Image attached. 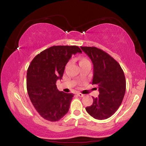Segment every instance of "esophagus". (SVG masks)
Segmentation results:
<instances>
[{"label": "esophagus", "mask_w": 146, "mask_h": 146, "mask_svg": "<svg viewBox=\"0 0 146 146\" xmlns=\"http://www.w3.org/2000/svg\"><path fill=\"white\" fill-rule=\"evenodd\" d=\"M77 95H78L79 97H83V96H84V95H83V94L80 93V92H78V93H77Z\"/></svg>", "instance_id": "obj_1"}]
</instances>
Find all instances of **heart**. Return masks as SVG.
<instances>
[{"label": "heart", "instance_id": "b5f03b06", "mask_svg": "<svg viewBox=\"0 0 146 146\" xmlns=\"http://www.w3.org/2000/svg\"><path fill=\"white\" fill-rule=\"evenodd\" d=\"M87 61H89L85 57H80V63H85V62H87Z\"/></svg>", "mask_w": 146, "mask_h": 146}]
</instances>
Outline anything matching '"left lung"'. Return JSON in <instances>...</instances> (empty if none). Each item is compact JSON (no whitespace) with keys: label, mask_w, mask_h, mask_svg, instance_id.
Here are the masks:
<instances>
[{"label":"left lung","mask_w":146,"mask_h":146,"mask_svg":"<svg viewBox=\"0 0 146 146\" xmlns=\"http://www.w3.org/2000/svg\"><path fill=\"white\" fill-rule=\"evenodd\" d=\"M94 65L92 85L99 86L98 98L85 108L98 120L110 117L119 108L126 92V78L121 65L104 50L96 47H81Z\"/></svg>","instance_id":"8db88e82"}]
</instances>
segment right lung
Masks as SVG:
<instances>
[{"instance_id":"right-lung-1","label":"right lung","mask_w":146,"mask_h":146,"mask_svg":"<svg viewBox=\"0 0 146 146\" xmlns=\"http://www.w3.org/2000/svg\"><path fill=\"white\" fill-rule=\"evenodd\" d=\"M82 51L76 45L52 46L35 56L27 72V90L38 113L43 119L58 121L68 111L73 94L58 90L66 64L72 54Z\"/></svg>"}]
</instances>
